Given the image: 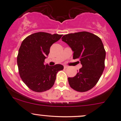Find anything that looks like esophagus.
<instances>
[{
  "label": "esophagus",
  "instance_id": "esophagus-1",
  "mask_svg": "<svg viewBox=\"0 0 121 121\" xmlns=\"http://www.w3.org/2000/svg\"><path fill=\"white\" fill-rule=\"evenodd\" d=\"M68 66H67V65H64V68H65V69H66V68H68Z\"/></svg>",
  "mask_w": 121,
  "mask_h": 121
}]
</instances>
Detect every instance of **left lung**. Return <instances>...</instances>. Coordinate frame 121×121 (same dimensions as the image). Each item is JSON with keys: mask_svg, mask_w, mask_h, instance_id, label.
Returning a JSON list of instances; mask_svg holds the SVG:
<instances>
[{"mask_svg": "<svg viewBox=\"0 0 121 121\" xmlns=\"http://www.w3.org/2000/svg\"><path fill=\"white\" fill-rule=\"evenodd\" d=\"M62 40L73 52V59H79L82 67L75 77L68 78L71 88L79 92L92 89L105 67V50L100 38L86 31L65 35Z\"/></svg>", "mask_w": 121, "mask_h": 121, "instance_id": "1", "label": "left lung"}]
</instances>
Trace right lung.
<instances>
[{
  "instance_id": "1",
  "label": "right lung",
  "mask_w": 121,
  "mask_h": 121,
  "mask_svg": "<svg viewBox=\"0 0 121 121\" xmlns=\"http://www.w3.org/2000/svg\"><path fill=\"white\" fill-rule=\"evenodd\" d=\"M63 35L39 32L27 36L21 43L17 56L18 72L24 83L32 91L43 92L54 85L58 71L63 65H44L51 46Z\"/></svg>"
}]
</instances>
